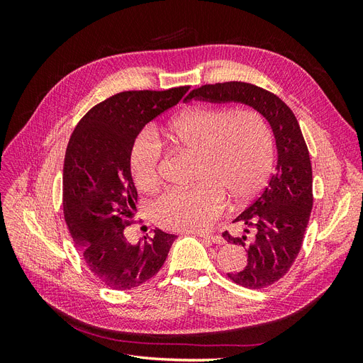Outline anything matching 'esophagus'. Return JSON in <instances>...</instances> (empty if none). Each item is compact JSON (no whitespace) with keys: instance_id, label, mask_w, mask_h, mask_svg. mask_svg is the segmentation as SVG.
Listing matches in <instances>:
<instances>
[{"instance_id":"34e87169","label":"esophagus","mask_w":363,"mask_h":363,"mask_svg":"<svg viewBox=\"0 0 363 363\" xmlns=\"http://www.w3.org/2000/svg\"><path fill=\"white\" fill-rule=\"evenodd\" d=\"M200 238L208 240V242H213V244H224V239L219 236V235H204V233H199Z\"/></svg>"}]
</instances>
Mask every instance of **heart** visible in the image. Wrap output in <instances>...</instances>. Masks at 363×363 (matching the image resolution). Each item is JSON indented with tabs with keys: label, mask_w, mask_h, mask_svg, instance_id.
Listing matches in <instances>:
<instances>
[{
	"label": "heart",
	"mask_w": 363,
	"mask_h": 363,
	"mask_svg": "<svg viewBox=\"0 0 363 363\" xmlns=\"http://www.w3.org/2000/svg\"><path fill=\"white\" fill-rule=\"evenodd\" d=\"M174 147L199 155L192 189L169 191L152 204L155 221L177 232H201L225 207L244 204L265 186L274 160L269 125L251 108L200 106L175 118L167 128ZM162 145L151 131L140 133L130 152V168L140 191L162 180Z\"/></svg>",
	"instance_id": "obj_1"
}]
</instances>
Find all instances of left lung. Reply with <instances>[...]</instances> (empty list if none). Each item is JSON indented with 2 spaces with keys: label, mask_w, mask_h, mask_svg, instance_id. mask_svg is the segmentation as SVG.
Segmentation results:
<instances>
[{
  "label": "left lung",
  "mask_w": 363,
  "mask_h": 363,
  "mask_svg": "<svg viewBox=\"0 0 363 363\" xmlns=\"http://www.w3.org/2000/svg\"><path fill=\"white\" fill-rule=\"evenodd\" d=\"M191 100L247 104L265 118L272 130L276 172L257 200L233 221L244 225V233H223L227 242L244 247L248 256L242 271L227 276L244 288L269 286L288 272L298 255L312 212V164L298 121L279 96L242 82L196 87L184 98Z\"/></svg>",
  "instance_id": "obj_1"
}]
</instances>
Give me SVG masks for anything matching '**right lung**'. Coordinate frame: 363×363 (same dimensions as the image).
<instances>
[{
	"mask_svg": "<svg viewBox=\"0 0 363 363\" xmlns=\"http://www.w3.org/2000/svg\"><path fill=\"white\" fill-rule=\"evenodd\" d=\"M188 91L116 94L92 107L72 131L63 163L65 221L87 268L111 289H133L156 276L177 238L156 228L145 242L127 240L138 203L130 152L142 128Z\"/></svg>",
	"mask_w": 363,
	"mask_h": 363,
	"instance_id": "add662e5",
	"label": "right lung"
}]
</instances>
